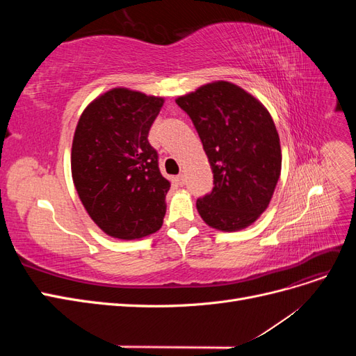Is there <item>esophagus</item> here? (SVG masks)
Wrapping results in <instances>:
<instances>
[{"instance_id": "34e87169", "label": "esophagus", "mask_w": 356, "mask_h": 356, "mask_svg": "<svg viewBox=\"0 0 356 356\" xmlns=\"http://www.w3.org/2000/svg\"><path fill=\"white\" fill-rule=\"evenodd\" d=\"M186 179H187V178H186L184 174H179V175L177 177V181L179 182V186H184V184H186Z\"/></svg>"}]
</instances>
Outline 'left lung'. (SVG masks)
Instances as JSON below:
<instances>
[{
    "mask_svg": "<svg viewBox=\"0 0 356 356\" xmlns=\"http://www.w3.org/2000/svg\"><path fill=\"white\" fill-rule=\"evenodd\" d=\"M177 104L195 124L213 174L197 199L203 221L236 232L267 209L281 175V144L272 115L252 95L229 81L204 84Z\"/></svg>",
    "mask_w": 356,
    "mask_h": 356,
    "instance_id": "1",
    "label": "left lung"
}]
</instances>
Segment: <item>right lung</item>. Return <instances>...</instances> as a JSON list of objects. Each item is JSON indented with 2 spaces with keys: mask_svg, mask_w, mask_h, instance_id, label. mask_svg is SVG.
Instances as JSON below:
<instances>
[{
  "mask_svg": "<svg viewBox=\"0 0 356 356\" xmlns=\"http://www.w3.org/2000/svg\"><path fill=\"white\" fill-rule=\"evenodd\" d=\"M163 98L124 88L96 98L80 117L71 172L83 207L98 227L132 241L157 232L166 213L170 182L160 174L148 143Z\"/></svg>",
  "mask_w": 356,
  "mask_h": 356,
  "instance_id": "right-lung-1",
  "label": "right lung"
}]
</instances>
